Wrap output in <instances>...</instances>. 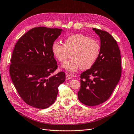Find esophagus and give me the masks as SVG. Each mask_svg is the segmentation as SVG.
<instances>
[{"label": "esophagus", "instance_id": "esophagus-1", "mask_svg": "<svg viewBox=\"0 0 134 134\" xmlns=\"http://www.w3.org/2000/svg\"><path fill=\"white\" fill-rule=\"evenodd\" d=\"M66 78L67 80H71L72 79V75H70V74H67L66 75Z\"/></svg>", "mask_w": 134, "mask_h": 134}]
</instances>
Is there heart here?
Masks as SVG:
<instances>
[{
  "mask_svg": "<svg viewBox=\"0 0 134 134\" xmlns=\"http://www.w3.org/2000/svg\"><path fill=\"white\" fill-rule=\"evenodd\" d=\"M100 50L97 40L82 34H72L65 39L64 44L55 41L51 46L52 54L61 63L65 62L71 53L72 58L62 66L70 73L80 68L83 70L91 68L98 60Z\"/></svg>",
  "mask_w": 134,
  "mask_h": 134,
  "instance_id": "obj_1",
  "label": "heart"
}]
</instances>
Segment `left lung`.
Returning <instances> with one entry per match:
<instances>
[{
  "mask_svg": "<svg viewBox=\"0 0 134 134\" xmlns=\"http://www.w3.org/2000/svg\"><path fill=\"white\" fill-rule=\"evenodd\" d=\"M100 41V55L96 63L80 74L78 99L94 106L106 101L119 82L121 75L120 51L116 40L108 32L93 28Z\"/></svg>",
  "mask_w": 134,
  "mask_h": 134,
  "instance_id": "8db88e82",
  "label": "left lung"
}]
</instances>
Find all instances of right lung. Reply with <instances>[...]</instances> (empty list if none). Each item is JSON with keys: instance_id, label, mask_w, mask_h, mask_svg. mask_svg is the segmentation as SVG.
<instances>
[{"instance_id": "right-lung-1", "label": "right lung", "mask_w": 134, "mask_h": 134, "mask_svg": "<svg viewBox=\"0 0 134 134\" xmlns=\"http://www.w3.org/2000/svg\"><path fill=\"white\" fill-rule=\"evenodd\" d=\"M63 31L35 27L15 44L9 73L18 94L31 106L40 109L50 107L56 99L59 85L65 80L63 71L51 75L58 68L51 46Z\"/></svg>"}]
</instances>
